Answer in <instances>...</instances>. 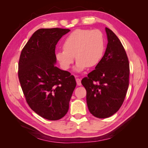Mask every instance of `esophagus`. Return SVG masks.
Instances as JSON below:
<instances>
[{
    "mask_svg": "<svg viewBox=\"0 0 148 148\" xmlns=\"http://www.w3.org/2000/svg\"><path fill=\"white\" fill-rule=\"evenodd\" d=\"M76 83H77V84L78 86H81V79H79V78H77V79H76Z\"/></svg>",
    "mask_w": 148,
    "mask_h": 148,
    "instance_id": "1",
    "label": "esophagus"
}]
</instances>
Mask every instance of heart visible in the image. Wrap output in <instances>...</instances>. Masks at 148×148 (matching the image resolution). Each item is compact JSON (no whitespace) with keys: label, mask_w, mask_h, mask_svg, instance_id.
Wrapping results in <instances>:
<instances>
[{"label":"heart","mask_w":148,"mask_h":148,"mask_svg":"<svg viewBox=\"0 0 148 148\" xmlns=\"http://www.w3.org/2000/svg\"><path fill=\"white\" fill-rule=\"evenodd\" d=\"M63 49L55 53L63 69L70 68L75 55L77 59L74 67L76 72L83 71L87 66L94 67L101 60L104 50L102 34L99 30L76 29L66 37Z\"/></svg>","instance_id":"1"}]
</instances>
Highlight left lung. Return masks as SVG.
I'll list each match as a JSON object with an SVG mask.
<instances>
[{
	"instance_id": "obj_1",
	"label": "left lung",
	"mask_w": 148,
	"mask_h": 148,
	"mask_svg": "<svg viewBox=\"0 0 148 148\" xmlns=\"http://www.w3.org/2000/svg\"><path fill=\"white\" fill-rule=\"evenodd\" d=\"M108 45L95 69L81 81L86 90V102L92 114L106 118L117 112L129 85V62L116 34L106 27Z\"/></svg>"
}]
</instances>
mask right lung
I'll use <instances>...</instances> for the list:
<instances>
[{
  "label": "right lung",
  "instance_id": "obj_1",
  "mask_svg": "<svg viewBox=\"0 0 148 148\" xmlns=\"http://www.w3.org/2000/svg\"><path fill=\"white\" fill-rule=\"evenodd\" d=\"M70 30L53 28L36 31L21 53L18 77L27 102L33 111L49 120L67 114L76 86L74 76L55 64V48Z\"/></svg>",
  "mask_w": 148,
  "mask_h": 148
}]
</instances>
